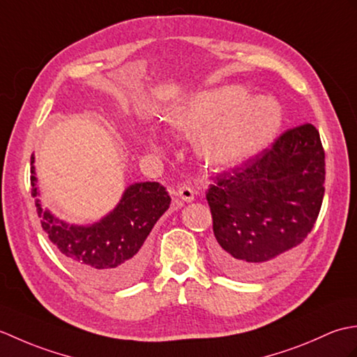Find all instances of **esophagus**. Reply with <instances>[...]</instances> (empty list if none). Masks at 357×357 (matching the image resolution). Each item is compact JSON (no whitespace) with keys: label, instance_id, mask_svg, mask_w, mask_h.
Wrapping results in <instances>:
<instances>
[{"label":"esophagus","instance_id":"1","mask_svg":"<svg viewBox=\"0 0 357 357\" xmlns=\"http://www.w3.org/2000/svg\"><path fill=\"white\" fill-rule=\"evenodd\" d=\"M178 196L183 201H185V202H192L193 199H195V190H193V187H190V185H187V184H184V185H181L179 188H178Z\"/></svg>","mask_w":357,"mask_h":357}]
</instances>
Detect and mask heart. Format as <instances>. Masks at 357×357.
Segmentation results:
<instances>
[{"label":"heart","mask_w":357,"mask_h":357,"mask_svg":"<svg viewBox=\"0 0 357 357\" xmlns=\"http://www.w3.org/2000/svg\"><path fill=\"white\" fill-rule=\"evenodd\" d=\"M239 102L236 90L195 96L172 110L170 124L179 132H196L218 119L204 133L199 149L213 164L239 162L267 146L282 123L275 102L256 100L238 108Z\"/></svg>","instance_id":"heart-1"}]
</instances>
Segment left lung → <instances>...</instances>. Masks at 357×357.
Masks as SVG:
<instances>
[{"label":"left lung","instance_id":"left-lung-1","mask_svg":"<svg viewBox=\"0 0 357 357\" xmlns=\"http://www.w3.org/2000/svg\"><path fill=\"white\" fill-rule=\"evenodd\" d=\"M215 262L227 276L273 273L313 230L325 192V151L313 124L288 128L259 153L211 176Z\"/></svg>","mask_w":357,"mask_h":357}]
</instances>
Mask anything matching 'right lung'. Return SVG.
<instances>
[{
  "label": "right lung",
  "instance_id": "right-lung-1",
  "mask_svg": "<svg viewBox=\"0 0 357 357\" xmlns=\"http://www.w3.org/2000/svg\"><path fill=\"white\" fill-rule=\"evenodd\" d=\"M35 158H30V184L36 198ZM159 183H136L123 195L115 210L92 225H69L35 206L41 227L56 245L64 262L86 282L101 288H123L141 279L147 268L149 241L156 221L170 206Z\"/></svg>",
  "mask_w": 357,
  "mask_h": 357
}]
</instances>
